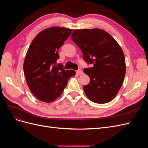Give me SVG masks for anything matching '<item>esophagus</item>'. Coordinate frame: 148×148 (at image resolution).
<instances>
[{
    "mask_svg": "<svg viewBox=\"0 0 148 148\" xmlns=\"http://www.w3.org/2000/svg\"><path fill=\"white\" fill-rule=\"evenodd\" d=\"M76 73H77L78 75H82L83 73V71L82 70H78L76 71Z\"/></svg>",
    "mask_w": 148,
    "mask_h": 148,
    "instance_id": "obj_1",
    "label": "esophagus"
}]
</instances>
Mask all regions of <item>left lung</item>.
Segmentation results:
<instances>
[{"label": "left lung", "mask_w": 148, "mask_h": 148, "mask_svg": "<svg viewBox=\"0 0 148 148\" xmlns=\"http://www.w3.org/2000/svg\"><path fill=\"white\" fill-rule=\"evenodd\" d=\"M71 38L81 49L84 60L94 64L83 70L90 78L83 87L88 99L97 104L114 99L126 72L125 56L118 42L106 31L98 28L75 29Z\"/></svg>", "instance_id": "1"}]
</instances>
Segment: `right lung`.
I'll list each match as a JSON object with an SVG mask.
<instances>
[{
	"label": "right lung",
	"instance_id": "1",
	"mask_svg": "<svg viewBox=\"0 0 148 148\" xmlns=\"http://www.w3.org/2000/svg\"><path fill=\"white\" fill-rule=\"evenodd\" d=\"M73 29L54 26L41 31L31 42L26 52L23 70L28 86L39 101L51 102L59 97L66 86L73 70H65L56 65L59 48Z\"/></svg>",
	"mask_w": 148,
	"mask_h": 148
}]
</instances>
